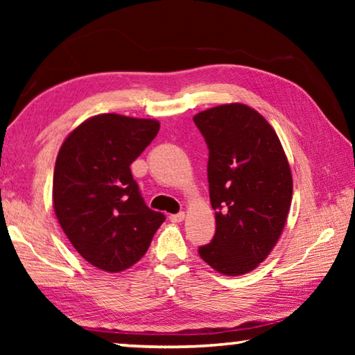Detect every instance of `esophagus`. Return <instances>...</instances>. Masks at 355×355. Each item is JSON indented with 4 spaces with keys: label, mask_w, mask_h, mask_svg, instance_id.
Wrapping results in <instances>:
<instances>
[{
    "label": "esophagus",
    "mask_w": 355,
    "mask_h": 355,
    "mask_svg": "<svg viewBox=\"0 0 355 355\" xmlns=\"http://www.w3.org/2000/svg\"><path fill=\"white\" fill-rule=\"evenodd\" d=\"M169 219H171V222H175V224H177V222H182L184 219V213L180 211L177 214H171Z\"/></svg>",
    "instance_id": "esophagus-1"
}]
</instances>
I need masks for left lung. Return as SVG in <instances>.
<instances>
[{
    "label": "left lung",
    "mask_w": 355,
    "mask_h": 355,
    "mask_svg": "<svg viewBox=\"0 0 355 355\" xmlns=\"http://www.w3.org/2000/svg\"><path fill=\"white\" fill-rule=\"evenodd\" d=\"M194 123L208 146L216 211V233L199 255L220 274L241 275L255 269L282 235L293 197L290 164L271 125L249 106H216L194 116Z\"/></svg>",
    "instance_id": "obj_1"
}]
</instances>
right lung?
I'll return each mask as SVG.
<instances>
[{"label": "right lung", "mask_w": 355, "mask_h": 355, "mask_svg": "<svg viewBox=\"0 0 355 355\" xmlns=\"http://www.w3.org/2000/svg\"><path fill=\"white\" fill-rule=\"evenodd\" d=\"M158 131V120L100 114L71 131L58 153L56 218L78 254L106 272L139 261L166 219L146 205L130 171Z\"/></svg>", "instance_id": "add662e5"}]
</instances>
